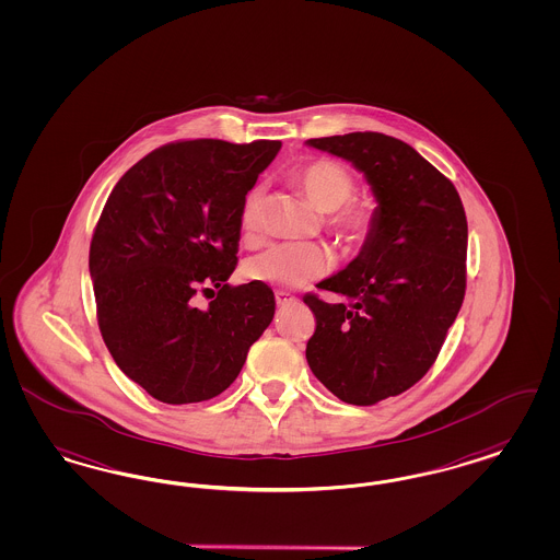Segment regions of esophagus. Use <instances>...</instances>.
<instances>
[{
    "label": "esophagus",
    "instance_id": "34e87169",
    "mask_svg": "<svg viewBox=\"0 0 560 560\" xmlns=\"http://www.w3.org/2000/svg\"><path fill=\"white\" fill-rule=\"evenodd\" d=\"M276 303L280 307H284V305H290V303H296V296H292L290 292H284V290H278L276 292Z\"/></svg>",
    "mask_w": 560,
    "mask_h": 560
}]
</instances>
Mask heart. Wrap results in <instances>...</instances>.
Returning <instances> with one entry per match:
<instances>
[{"instance_id": "b5f03b06", "label": "heart", "mask_w": 560, "mask_h": 560, "mask_svg": "<svg viewBox=\"0 0 560 560\" xmlns=\"http://www.w3.org/2000/svg\"><path fill=\"white\" fill-rule=\"evenodd\" d=\"M311 206L326 213L324 226L338 245L349 253H359L370 245L377 232V209L372 201L352 199L357 180L351 170L338 160L319 158L299 167L292 176ZM238 224L243 238L255 243L264 226V187L255 185L243 199ZM331 270L330 250L322 245H276L249 257L243 276L250 282L296 289L324 278Z\"/></svg>"}]
</instances>
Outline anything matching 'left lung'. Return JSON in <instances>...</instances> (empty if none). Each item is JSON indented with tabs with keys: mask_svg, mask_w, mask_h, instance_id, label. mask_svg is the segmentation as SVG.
I'll return each instance as SVG.
<instances>
[{
	"mask_svg": "<svg viewBox=\"0 0 560 560\" xmlns=\"http://www.w3.org/2000/svg\"><path fill=\"white\" fill-rule=\"evenodd\" d=\"M365 174L377 232L351 264L317 289L347 296L315 315L307 363L334 396L368 407L409 390L446 340L467 287V218L455 185L413 147L382 132L310 139Z\"/></svg>",
	"mask_w": 560,
	"mask_h": 560,
	"instance_id": "1",
	"label": "left lung"
}]
</instances>
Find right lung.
Segmentation results:
<instances>
[{
    "label": "right lung",
    "mask_w": 560,
    "mask_h": 560,
    "mask_svg": "<svg viewBox=\"0 0 560 560\" xmlns=\"http://www.w3.org/2000/svg\"><path fill=\"white\" fill-rule=\"evenodd\" d=\"M280 147L167 143L107 197L89 250L100 330L116 365L162 402L224 393L271 324L268 284L226 280L238 261L243 199ZM199 291L212 294L206 311L194 305Z\"/></svg>",
    "instance_id": "1"
}]
</instances>
